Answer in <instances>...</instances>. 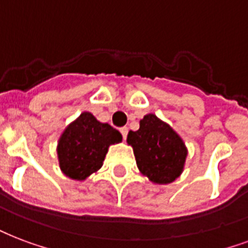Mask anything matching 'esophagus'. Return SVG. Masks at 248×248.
Wrapping results in <instances>:
<instances>
[{
    "mask_svg": "<svg viewBox=\"0 0 248 248\" xmlns=\"http://www.w3.org/2000/svg\"><path fill=\"white\" fill-rule=\"evenodd\" d=\"M120 131H121V134H122V138H124V139H126V138H127L128 128L127 127H121Z\"/></svg>",
    "mask_w": 248,
    "mask_h": 248,
    "instance_id": "esophagus-1",
    "label": "esophagus"
}]
</instances>
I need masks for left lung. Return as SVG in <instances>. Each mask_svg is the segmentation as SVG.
Returning a JSON list of instances; mask_svg holds the SVG:
<instances>
[{
    "instance_id": "1",
    "label": "left lung",
    "mask_w": 248,
    "mask_h": 248,
    "mask_svg": "<svg viewBox=\"0 0 248 248\" xmlns=\"http://www.w3.org/2000/svg\"><path fill=\"white\" fill-rule=\"evenodd\" d=\"M139 124V130L127 135L139 171L155 185L174 182L182 174L188 154L183 139L154 113L145 114Z\"/></svg>"
}]
</instances>
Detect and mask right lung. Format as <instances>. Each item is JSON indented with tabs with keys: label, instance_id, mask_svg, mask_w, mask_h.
<instances>
[{
	"label": "right lung",
	"instance_id": "add662e5",
	"mask_svg": "<svg viewBox=\"0 0 248 248\" xmlns=\"http://www.w3.org/2000/svg\"><path fill=\"white\" fill-rule=\"evenodd\" d=\"M122 141V135L110 124L96 120L90 111L66 126L57 144L60 169L74 181H86L103 166L108 149Z\"/></svg>",
	"mask_w": 248,
	"mask_h": 248
}]
</instances>
